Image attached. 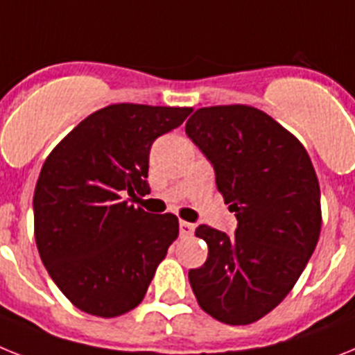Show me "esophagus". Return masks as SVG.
Returning a JSON list of instances; mask_svg holds the SVG:
<instances>
[{"instance_id":"obj_1","label":"esophagus","mask_w":355,"mask_h":355,"mask_svg":"<svg viewBox=\"0 0 355 355\" xmlns=\"http://www.w3.org/2000/svg\"><path fill=\"white\" fill-rule=\"evenodd\" d=\"M193 233H195V223L180 222V236L189 238V236H193Z\"/></svg>"}]
</instances>
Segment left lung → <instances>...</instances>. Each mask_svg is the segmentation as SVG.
<instances>
[{
  "instance_id": "obj_1",
  "label": "left lung",
  "mask_w": 355,
  "mask_h": 355,
  "mask_svg": "<svg viewBox=\"0 0 355 355\" xmlns=\"http://www.w3.org/2000/svg\"><path fill=\"white\" fill-rule=\"evenodd\" d=\"M186 133L211 162L238 220L234 236L196 227L209 252L189 270V284L214 320L254 323L284 302L315 249L321 196L314 166L293 133L245 104L196 110Z\"/></svg>"
}]
</instances>
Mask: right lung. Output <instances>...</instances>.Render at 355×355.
<instances>
[{
  "mask_svg": "<svg viewBox=\"0 0 355 355\" xmlns=\"http://www.w3.org/2000/svg\"><path fill=\"white\" fill-rule=\"evenodd\" d=\"M191 108L112 104L79 122L46 157L34 191L35 243L53 284L99 318L142 302L178 236L175 214H151L124 196L148 195L155 139Z\"/></svg>",
  "mask_w": 355,
  "mask_h": 355,
  "instance_id": "add662e5",
  "label": "right lung"
}]
</instances>
